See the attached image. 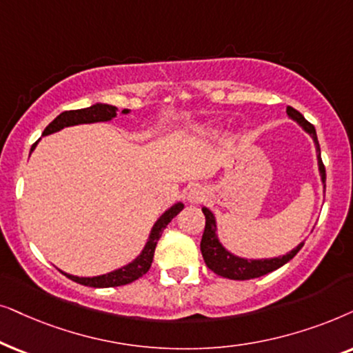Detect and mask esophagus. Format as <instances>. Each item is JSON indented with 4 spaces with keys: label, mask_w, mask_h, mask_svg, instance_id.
Instances as JSON below:
<instances>
[{
    "label": "esophagus",
    "mask_w": 353,
    "mask_h": 353,
    "mask_svg": "<svg viewBox=\"0 0 353 353\" xmlns=\"http://www.w3.org/2000/svg\"><path fill=\"white\" fill-rule=\"evenodd\" d=\"M206 199V190L201 185H192L187 192V201L189 203H200Z\"/></svg>",
    "instance_id": "esophagus-1"
}]
</instances>
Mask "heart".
Returning <instances> with one entry per match:
<instances>
[{
	"instance_id": "b5f03b06",
	"label": "heart",
	"mask_w": 353,
	"mask_h": 353,
	"mask_svg": "<svg viewBox=\"0 0 353 353\" xmlns=\"http://www.w3.org/2000/svg\"><path fill=\"white\" fill-rule=\"evenodd\" d=\"M211 130H213V129H211Z\"/></svg>"
}]
</instances>
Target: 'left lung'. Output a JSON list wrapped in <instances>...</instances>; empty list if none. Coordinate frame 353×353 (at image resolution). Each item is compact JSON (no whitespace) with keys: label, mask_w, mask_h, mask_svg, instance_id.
<instances>
[{"label":"left lung","mask_w":353,"mask_h":353,"mask_svg":"<svg viewBox=\"0 0 353 353\" xmlns=\"http://www.w3.org/2000/svg\"><path fill=\"white\" fill-rule=\"evenodd\" d=\"M285 111H288V116L290 119L297 122L300 128H302L305 132L313 139L314 148H316L319 177H321L323 189L326 190V169H324V164L321 161V150H319L316 130H314L313 125L310 124V122L305 119L297 110H294L292 106H288V110ZM201 211H203L205 219H206L205 232L200 242L201 255H203L206 266H208L213 272H216L218 276H223V278L234 279V281L260 278V276H265L268 272L278 270V268L292 260L305 243V242H300L299 245L292 248L290 252L279 256H272V258H243V256L234 255V253L229 252L219 241L218 232H216L218 231V223H216L213 211L206 208V206H201Z\"/></svg>","instance_id":"obj_1"}]
</instances>
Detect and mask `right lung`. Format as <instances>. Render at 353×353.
<instances>
[{
    "instance_id": "add662e5",
    "label": "right lung",
    "mask_w": 353,
    "mask_h": 353,
    "mask_svg": "<svg viewBox=\"0 0 353 353\" xmlns=\"http://www.w3.org/2000/svg\"><path fill=\"white\" fill-rule=\"evenodd\" d=\"M117 108L112 105H108V103H95V105L88 106V108H82V110H74V111H64L61 112L59 116H56L53 121L46 125V129L41 134V137L45 135L59 132L61 129L64 128H70V125H79V124H93V122H106L114 119L117 116ZM122 114H129L130 110H122ZM40 142V140H39ZM32 145L30 153L34 152L37 143ZM184 210V203L182 201H176L172 206L164 211V213L159 216L157 219V223L153 224L152 231L148 234L147 242L142 248V252L139 253L137 256L134 258L132 261H129L128 265L117 268L114 271L106 272V274H100V276H74V274H68V272L61 271L64 276H68L69 279H72L74 283L82 284V285H88V288H117V285H124V284H130L134 281H137L139 278H142L150 270L153 261V255H154V248H157V243L161 237V234L166 225L171 223L174 216H177L181 211Z\"/></svg>"
}]
</instances>
